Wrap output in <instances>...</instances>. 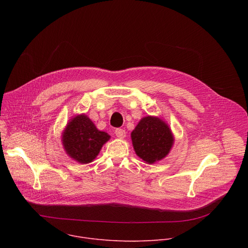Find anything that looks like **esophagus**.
<instances>
[{
	"mask_svg": "<svg viewBox=\"0 0 248 248\" xmlns=\"http://www.w3.org/2000/svg\"><path fill=\"white\" fill-rule=\"evenodd\" d=\"M115 134L119 138H124L125 136V130H124L123 128H117L115 130Z\"/></svg>",
	"mask_w": 248,
	"mask_h": 248,
	"instance_id": "obj_1",
	"label": "esophagus"
}]
</instances>
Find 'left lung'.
Instances as JSON below:
<instances>
[{
    "label": "left lung",
    "mask_w": 248,
    "mask_h": 248,
    "mask_svg": "<svg viewBox=\"0 0 248 248\" xmlns=\"http://www.w3.org/2000/svg\"><path fill=\"white\" fill-rule=\"evenodd\" d=\"M133 148L138 157L153 164L168 155L173 137L168 124L154 117L141 120L131 132Z\"/></svg>",
    "instance_id": "8db88e82"
}]
</instances>
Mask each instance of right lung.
Here are the masks:
<instances>
[{
    "label": "right lung",
    "mask_w": 248,
    "mask_h": 248,
    "mask_svg": "<svg viewBox=\"0 0 248 248\" xmlns=\"http://www.w3.org/2000/svg\"><path fill=\"white\" fill-rule=\"evenodd\" d=\"M110 135L96 128L89 118L78 116L69 122L62 134L63 147L68 156L81 164L92 162Z\"/></svg>",
    "instance_id": "1"
}]
</instances>
